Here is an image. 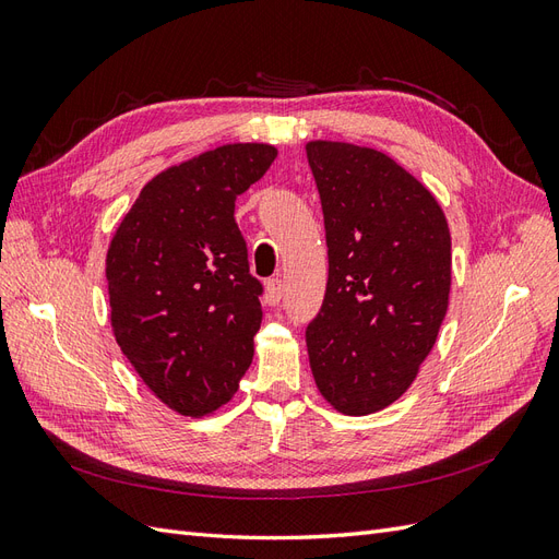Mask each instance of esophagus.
Masks as SVG:
<instances>
[{
	"instance_id": "34e87169",
	"label": "esophagus",
	"mask_w": 559,
	"mask_h": 559,
	"mask_svg": "<svg viewBox=\"0 0 559 559\" xmlns=\"http://www.w3.org/2000/svg\"><path fill=\"white\" fill-rule=\"evenodd\" d=\"M282 296H284L282 280H267L265 282V298H267L270 306H277V302L282 300Z\"/></svg>"
}]
</instances>
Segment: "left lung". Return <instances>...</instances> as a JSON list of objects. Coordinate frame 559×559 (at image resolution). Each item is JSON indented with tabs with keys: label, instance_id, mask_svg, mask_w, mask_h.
Returning <instances> with one entry per match:
<instances>
[{
	"label": "left lung",
	"instance_id": "left-lung-1",
	"mask_svg": "<svg viewBox=\"0 0 559 559\" xmlns=\"http://www.w3.org/2000/svg\"><path fill=\"white\" fill-rule=\"evenodd\" d=\"M324 212L329 282L308 324L310 368L343 415H370L413 384L448 312L452 242L433 193L382 151L308 142Z\"/></svg>",
	"mask_w": 559,
	"mask_h": 559
}]
</instances>
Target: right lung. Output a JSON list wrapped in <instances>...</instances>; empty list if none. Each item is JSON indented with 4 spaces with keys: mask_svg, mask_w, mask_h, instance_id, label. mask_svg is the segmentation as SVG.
<instances>
[{
    "mask_svg": "<svg viewBox=\"0 0 559 559\" xmlns=\"http://www.w3.org/2000/svg\"><path fill=\"white\" fill-rule=\"evenodd\" d=\"M277 158L270 144H224L151 179L107 251L111 329L167 408L202 417L238 392L261 329L235 200Z\"/></svg>",
    "mask_w": 559,
    "mask_h": 559,
    "instance_id": "obj_1",
    "label": "right lung"
}]
</instances>
